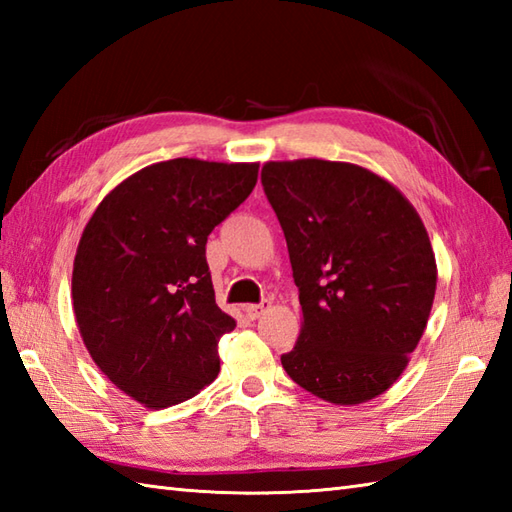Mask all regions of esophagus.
Returning <instances> with one entry per match:
<instances>
[{
	"label": "esophagus",
	"mask_w": 512,
	"mask_h": 512,
	"mask_svg": "<svg viewBox=\"0 0 512 512\" xmlns=\"http://www.w3.org/2000/svg\"><path fill=\"white\" fill-rule=\"evenodd\" d=\"M270 306H273L270 299H264L262 303H248V306H244V312H246L248 319L255 321V319L262 317V314H266L270 310Z\"/></svg>",
	"instance_id": "obj_1"
}]
</instances>
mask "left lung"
Instances as JSON below:
<instances>
[{"mask_svg": "<svg viewBox=\"0 0 512 512\" xmlns=\"http://www.w3.org/2000/svg\"><path fill=\"white\" fill-rule=\"evenodd\" d=\"M303 314L288 376L334 405H361L405 372L436 297L418 211L374 171L319 158L266 162Z\"/></svg>", "mask_w": 512, "mask_h": 512, "instance_id": "8db88e82", "label": "left lung"}]
</instances>
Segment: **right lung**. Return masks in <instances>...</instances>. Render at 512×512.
<instances>
[{
    "instance_id": "1",
    "label": "right lung",
    "mask_w": 512,
    "mask_h": 512,
    "mask_svg": "<svg viewBox=\"0 0 512 512\" xmlns=\"http://www.w3.org/2000/svg\"><path fill=\"white\" fill-rule=\"evenodd\" d=\"M257 162L176 158L136 171L85 224L72 306L92 361L149 409L200 394L235 319L217 308L206 237L257 182Z\"/></svg>"
}]
</instances>
